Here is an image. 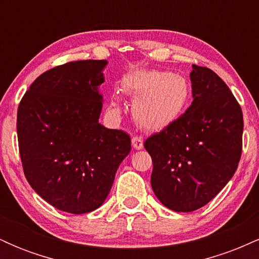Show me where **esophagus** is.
Wrapping results in <instances>:
<instances>
[{
	"label": "esophagus",
	"mask_w": 259,
	"mask_h": 259,
	"mask_svg": "<svg viewBox=\"0 0 259 259\" xmlns=\"http://www.w3.org/2000/svg\"><path fill=\"white\" fill-rule=\"evenodd\" d=\"M132 144L135 150H141V148L144 147V141H142V139L139 138V136H133Z\"/></svg>",
	"instance_id": "esophagus-1"
}]
</instances>
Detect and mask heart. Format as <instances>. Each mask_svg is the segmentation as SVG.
<instances>
[{"label":"heart","instance_id":"1","mask_svg":"<svg viewBox=\"0 0 259 259\" xmlns=\"http://www.w3.org/2000/svg\"><path fill=\"white\" fill-rule=\"evenodd\" d=\"M123 90L133 97L134 120L142 129L162 130L185 112L191 99V84L181 74L168 70H136L123 81ZM111 111L121 112L118 96L111 100Z\"/></svg>","mask_w":259,"mask_h":259}]
</instances>
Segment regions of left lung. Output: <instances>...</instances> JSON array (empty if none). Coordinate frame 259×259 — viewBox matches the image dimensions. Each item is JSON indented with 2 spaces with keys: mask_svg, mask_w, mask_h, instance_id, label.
Returning a JSON list of instances; mask_svg holds the SVG:
<instances>
[{
  "mask_svg": "<svg viewBox=\"0 0 259 259\" xmlns=\"http://www.w3.org/2000/svg\"><path fill=\"white\" fill-rule=\"evenodd\" d=\"M190 79L191 106L144 144L153 163L154 195L175 212H192L213 200L233 178L242 152V111L228 85L196 64Z\"/></svg>",
  "mask_w": 259,
  "mask_h": 259,
  "instance_id": "1",
  "label": "left lung"
}]
</instances>
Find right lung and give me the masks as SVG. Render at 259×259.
I'll return each mask as SVG.
<instances>
[{
    "label": "right lung",
    "instance_id": "right-lung-1",
    "mask_svg": "<svg viewBox=\"0 0 259 259\" xmlns=\"http://www.w3.org/2000/svg\"><path fill=\"white\" fill-rule=\"evenodd\" d=\"M107 63L86 59L52 68L32 82L18 107L26 180L51 206L72 214L102 206L132 150L126 133L99 123Z\"/></svg>",
    "mask_w": 259,
    "mask_h": 259
}]
</instances>
